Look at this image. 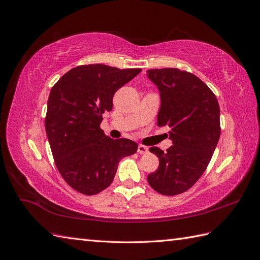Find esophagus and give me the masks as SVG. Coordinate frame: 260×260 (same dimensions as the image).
Segmentation results:
<instances>
[{
	"label": "esophagus",
	"instance_id": "obj_1",
	"mask_svg": "<svg viewBox=\"0 0 260 260\" xmlns=\"http://www.w3.org/2000/svg\"><path fill=\"white\" fill-rule=\"evenodd\" d=\"M148 152V147L145 146V145H142V144H139L138 146V153L139 154H145Z\"/></svg>",
	"mask_w": 260,
	"mask_h": 260
}]
</instances>
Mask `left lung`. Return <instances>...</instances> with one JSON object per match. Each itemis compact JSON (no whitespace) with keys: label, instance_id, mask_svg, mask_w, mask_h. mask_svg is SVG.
Instances as JSON below:
<instances>
[{"label":"left lung","instance_id":"obj_1","mask_svg":"<svg viewBox=\"0 0 260 260\" xmlns=\"http://www.w3.org/2000/svg\"><path fill=\"white\" fill-rule=\"evenodd\" d=\"M160 93L159 127H169L172 146L167 152L153 146L159 166L147 176L148 184L162 195H177L191 188L214 154L219 141L220 108L217 98L195 75L178 68L147 70Z\"/></svg>","mask_w":260,"mask_h":260}]
</instances>
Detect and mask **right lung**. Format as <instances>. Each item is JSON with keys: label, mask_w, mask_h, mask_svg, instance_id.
Here are the masks:
<instances>
[{"label": "right lung", "mask_w": 260, "mask_h": 260, "mask_svg": "<svg viewBox=\"0 0 260 260\" xmlns=\"http://www.w3.org/2000/svg\"><path fill=\"white\" fill-rule=\"evenodd\" d=\"M141 72L81 65L70 69L52 88L46 136L60 176L77 192L94 195L105 190L113 182L119 160L137 152L136 142L111 139L100 125L103 114L112 111L116 91Z\"/></svg>", "instance_id": "1"}]
</instances>
